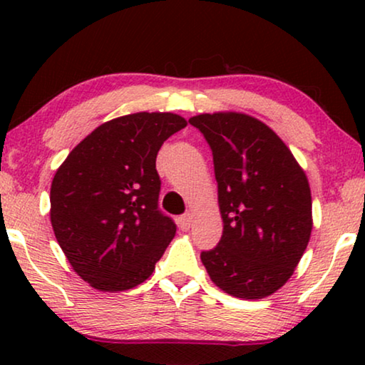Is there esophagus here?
I'll list each match as a JSON object with an SVG mask.
<instances>
[{
    "instance_id": "1",
    "label": "esophagus",
    "mask_w": 365,
    "mask_h": 365,
    "mask_svg": "<svg viewBox=\"0 0 365 365\" xmlns=\"http://www.w3.org/2000/svg\"><path fill=\"white\" fill-rule=\"evenodd\" d=\"M191 222H192L191 214H184V216L178 219V226H179V229H182V231H189V227H191Z\"/></svg>"
}]
</instances>
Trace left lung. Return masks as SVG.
Wrapping results in <instances>:
<instances>
[{"label": "left lung", "instance_id": "1", "mask_svg": "<svg viewBox=\"0 0 365 365\" xmlns=\"http://www.w3.org/2000/svg\"><path fill=\"white\" fill-rule=\"evenodd\" d=\"M212 151L222 237L201 261L224 292L262 299L292 276L312 231L306 173L271 128L241 113L189 119Z\"/></svg>", "mask_w": 365, "mask_h": 365}]
</instances>
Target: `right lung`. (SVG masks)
Wrapping results in <instances>:
<instances>
[{
	"label": "right lung",
	"instance_id": "add662e5",
	"mask_svg": "<svg viewBox=\"0 0 365 365\" xmlns=\"http://www.w3.org/2000/svg\"><path fill=\"white\" fill-rule=\"evenodd\" d=\"M173 113H134L101 124L54 174L51 226L78 276L104 292L146 281L176 234L158 207L163 143L186 128Z\"/></svg>",
	"mask_w": 365,
	"mask_h": 365
}]
</instances>
